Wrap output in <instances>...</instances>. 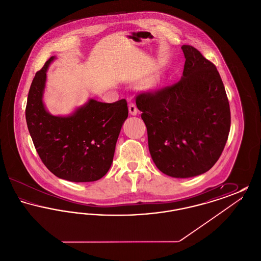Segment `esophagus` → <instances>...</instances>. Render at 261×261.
I'll return each mask as SVG.
<instances>
[{
	"mask_svg": "<svg viewBox=\"0 0 261 261\" xmlns=\"http://www.w3.org/2000/svg\"><path fill=\"white\" fill-rule=\"evenodd\" d=\"M129 112H130V114H132V115H137L138 114V109H137L136 105L134 103V102H130L129 103Z\"/></svg>",
	"mask_w": 261,
	"mask_h": 261,
	"instance_id": "esophagus-1",
	"label": "esophagus"
}]
</instances>
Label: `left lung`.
<instances>
[{
    "instance_id": "8db88e82",
    "label": "left lung",
    "mask_w": 261,
    "mask_h": 261,
    "mask_svg": "<svg viewBox=\"0 0 261 261\" xmlns=\"http://www.w3.org/2000/svg\"><path fill=\"white\" fill-rule=\"evenodd\" d=\"M181 49L186 59L182 78L139 94L136 105L156 167L168 176L189 178L208 171L219 160L231 113L216 66L192 46Z\"/></svg>"
}]
</instances>
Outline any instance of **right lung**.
Segmentation results:
<instances>
[{"mask_svg":"<svg viewBox=\"0 0 261 261\" xmlns=\"http://www.w3.org/2000/svg\"><path fill=\"white\" fill-rule=\"evenodd\" d=\"M50 57L35 74L28 93L25 117L41 161L57 177L93 182L111 168L115 145L128 116L126 99L112 103L90 99L68 116L46 111L43 93Z\"/></svg>","mask_w":261,"mask_h":261,"instance_id":"right-lung-1","label":"right lung"}]
</instances>
